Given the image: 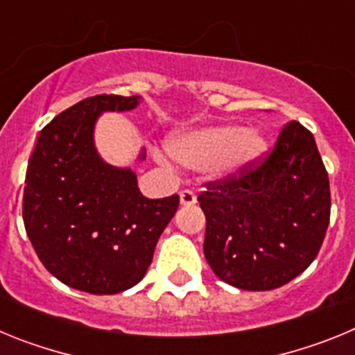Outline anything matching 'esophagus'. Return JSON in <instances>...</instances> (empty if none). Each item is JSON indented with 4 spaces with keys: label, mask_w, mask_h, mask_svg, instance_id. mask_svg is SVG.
Here are the masks:
<instances>
[{
    "label": "esophagus",
    "mask_w": 355,
    "mask_h": 355,
    "mask_svg": "<svg viewBox=\"0 0 355 355\" xmlns=\"http://www.w3.org/2000/svg\"><path fill=\"white\" fill-rule=\"evenodd\" d=\"M180 200L183 206H193L197 202V196L192 190H183V192L180 193Z\"/></svg>",
    "instance_id": "34e87169"
}]
</instances>
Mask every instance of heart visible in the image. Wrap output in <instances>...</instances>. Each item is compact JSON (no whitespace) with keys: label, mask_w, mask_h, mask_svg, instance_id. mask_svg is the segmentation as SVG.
<instances>
[{"label":"heart","mask_w":355,"mask_h":355,"mask_svg":"<svg viewBox=\"0 0 355 355\" xmlns=\"http://www.w3.org/2000/svg\"><path fill=\"white\" fill-rule=\"evenodd\" d=\"M266 149L261 135L245 131L236 124L192 128L171 135L167 150L181 167L229 178L258 162Z\"/></svg>","instance_id":"obj_1"}]
</instances>
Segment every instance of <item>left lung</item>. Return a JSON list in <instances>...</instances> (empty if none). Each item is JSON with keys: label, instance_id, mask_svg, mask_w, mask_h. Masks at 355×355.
<instances>
[{"label": "left lung", "instance_id": "obj_1", "mask_svg": "<svg viewBox=\"0 0 355 355\" xmlns=\"http://www.w3.org/2000/svg\"><path fill=\"white\" fill-rule=\"evenodd\" d=\"M205 187L197 197L206 215L205 256L224 283L274 290L316 258L331 188L315 137L300 122H288L270 155Z\"/></svg>", "mask_w": 355, "mask_h": 355}]
</instances>
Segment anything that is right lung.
<instances>
[{"instance_id": "add662e5", "label": "right lung", "mask_w": 355, "mask_h": 355, "mask_svg": "<svg viewBox=\"0 0 355 355\" xmlns=\"http://www.w3.org/2000/svg\"><path fill=\"white\" fill-rule=\"evenodd\" d=\"M139 101L101 94L76 103L40 131L28 162L26 234L42 265L74 290L114 295L140 283L180 206V196L144 197L131 168L97 155V117L133 110Z\"/></svg>"}]
</instances>
